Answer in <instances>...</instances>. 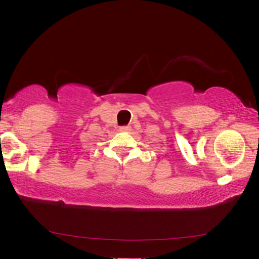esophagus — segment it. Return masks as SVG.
I'll return each instance as SVG.
<instances>
[{
	"label": "esophagus",
	"mask_w": 259,
	"mask_h": 259,
	"mask_svg": "<svg viewBox=\"0 0 259 259\" xmlns=\"http://www.w3.org/2000/svg\"><path fill=\"white\" fill-rule=\"evenodd\" d=\"M130 129H132V127H130V125H123V126L119 127L120 132H129Z\"/></svg>",
	"instance_id": "34e87169"
}]
</instances>
